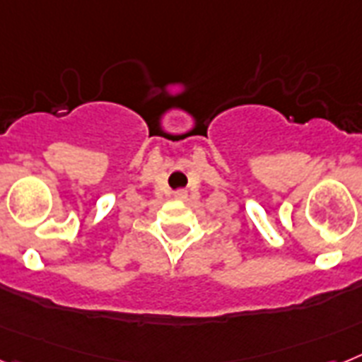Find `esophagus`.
<instances>
[{"instance_id":"34e87169","label":"esophagus","mask_w":362,"mask_h":362,"mask_svg":"<svg viewBox=\"0 0 362 362\" xmlns=\"http://www.w3.org/2000/svg\"><path fill=\"white\" fill-rule=\"evenodd\" d=\"M175 199H178V200H186V199H187V191H186V189H178V191H175Z\"/></svg>"}]
</instances>
